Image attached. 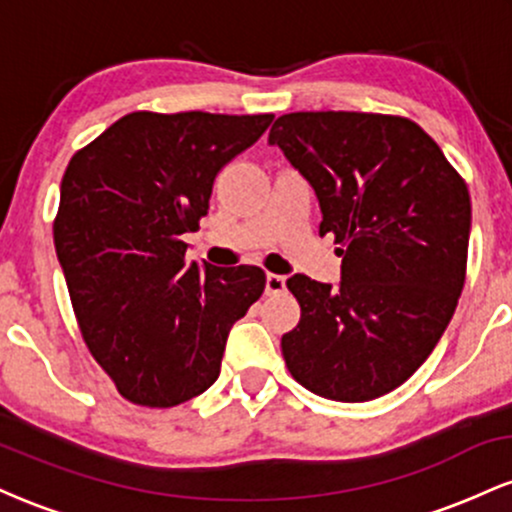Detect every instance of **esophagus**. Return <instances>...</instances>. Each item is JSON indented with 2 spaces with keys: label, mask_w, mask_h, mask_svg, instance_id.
Segmentation results:
<instances>
[{
  "label": "esophagus",
  "mask_w": 512,
  "mask_h": 512,
  "mask_svg": "<svg viewBox=\"0 0 512 512\" xmlns=\"http://www.w3.org/2000/svg\"><path fill=\"white\" fill-rule=\"evenodd\" d=\"M286 291V276L281 274H267V296H276V293Z\"/></svg>",
  "instance_id": "34e87169"
}]
</instances>
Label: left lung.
Listing matches in <instances>:
<instances>
[{"mask_svg":"<svg viewBox=\"0 0 512 512\" xmlns=\"http://www.w3.org/2000/svg\"><path fill=\"white\" fill-rule=\"evenodd\" d=\"M320 202L342 281H286L301 320L281 337L286 368L334 402L387 395L431 356L467 276V182L409 117L281 115L269 129Z\"/></svg>","mask_w":512,"mask_h":512,"instance_id":"obj_1","label":"left lung"}]
</instances>
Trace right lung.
<instances>
[{"label":"right lung","mask_w":512,"mask_h":512,"mask_svg":"<svg viewBox=\"0 0 512 512\" xmlns=\"http://www.w3.org/2000/svg\"><path fill=\"white\" fill-rule=\"evenodd\" d=\"M272 120L137 110L64 170L57 260L81 337L127 402L168 409L209 390L233 322L262 296L260 267L199 269L182 236L207 216L219 170Z\"/></svg>","instance_id":"add662e5"}]
</instances>
